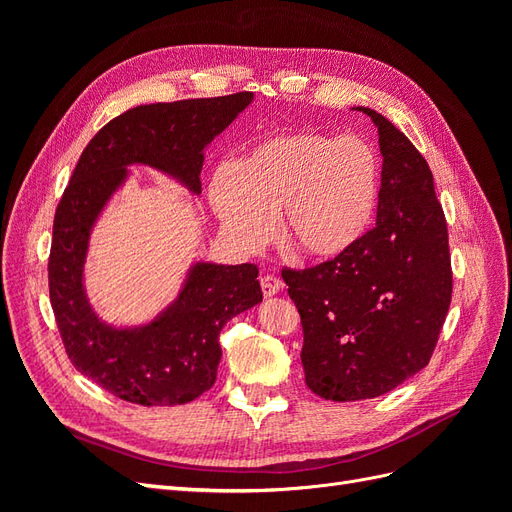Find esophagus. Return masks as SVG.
Here are the masks:
<instances>
[{
    "mask_svg": "<svg viewBox=\"0 0 512 512\" xmlns=\"http://www.w3.org/2000/svg\"><path fill=\"white\" fill-rule=\"evenodd\" d=\"M260 288L265 292V297H275V294L284 288V282L277 275H262Z\"/></svg>",
    "mask_w": 512,
    "mask_h": 512,
    "instance_id": "esophagus-1",
    "label": "esophagus"
}]
</instances>
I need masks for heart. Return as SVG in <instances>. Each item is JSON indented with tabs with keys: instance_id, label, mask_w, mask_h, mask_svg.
<instances>
[{
	"instance_id": "1",
	"label": "heart",
	"mask_w": 512,
	"mask_h": 512,
	"mask_svg": "<svg viewBox=\"0 0 512 512\" xmlns=\"http://www.w3.org/2000/svg\"><path fill=\"white\" fill-rule=\"evenodd\" d=\"M209 198L224 230L245 250L267 241L280 213L286 243L303 256L331 260L369 230L380 198V164L359 138L318 132L271 136L235 170L211 179Z\"/></svg>"
}]
</instances>
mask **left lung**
<instances>
[{"label": "left lung", "instance_id": "left-lung-1", "mask_svg": "<svg viewBox=\"0 0 512 512\" xmlns=\"http://www.w3.org/2000/svg\"><path fill=\"white\" fill-rule=\"evenodd\" d=\"M359 111L380 136L376 226L342 256L282 271L301 314L305 382L331 401L380 397L421 371L453 294L448 230L429 164L389 119Z\"/></svg>", "mask_w": 512, "mask_h": 512}]
</instances>
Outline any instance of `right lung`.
Here are the masks:
<instances>
[{"instance_id":"1","label":"right lung","mask_w":512,"mask_h":512,"mask_svg":"<svg viewBox=\"0 0 512 512\" xmlns=\"http://www.w3.org/2000/svg\"><path fill=\"white\" fill-rule=\"evenodd\" d=\"M252 100V91H239L130 108L91 138L59 200L49 294L61 342L83 376L130 404H188L211 389L224 324L262 301L258 267L196 262L160 316L117 329L98 318L83 286L91 228L132 164L158 168L200 194L205 147Z\"/></svg>"}]
</instances>
